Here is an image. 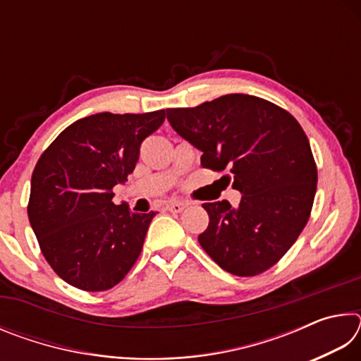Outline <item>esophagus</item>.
Returning a JSON list of instances; mask_svg holds the SVG:
<instances>
[{
    "label": "esophagus",
    "instance_id": "esophagus-1",
    "mask_svg": "<svg viewBox=\"0 0 361 361\" xmlns=\"http://www.w3.org/2000/svg\"><path fill=\"white\" fill-rule=\"evenodd\" d=\"M188 207L186 202H178V200H175V202H169L167 204V210L172 212V213H181Z\"/></svg>",
    "mask_w": 361,
    "mask_h": 361
}]
</instances>
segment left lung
<instances>
[{"label":"left lung","mask_w":361,"mask_h":361,"mask_svg":"<svg viewBox=\"0 0 361 361\" xmlns=\"http://www.w3.org/2000/svg\"><path fill=\"white\" fill-rule=\"evenodd\" d=\"M166 113L172 129L202 151V167H229L242 194L237 209L228 200L202 205L210 221L199 243L207 255L242 277L276 264L307 224L317 191L315 161L298 121L247 94Z\"/></svg>","instance_id":"left-lung-1"}]
</instances>
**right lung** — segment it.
I'll list each match as a JSON object with an SVG mask.
<instances>
[{
	"label": "right lung",
	"mask_w": 361,
	"mask_h": 361,
	"mask_svg": "<svg viewBox=\"0 0 361 361\" xmlns=\"http://www.w3.org/2000/svg\"><path fill=\"white\" fill-rule=\"evenodd\" d=\"M166 111L99 113L60 133L32 175L28 219L46 261L60 279L85 291L118 285L135 264L156 213L114 205L113 188L137 166L140 145Z\"/></svg>",
	"instance_id": "1"
}]
</instances>
